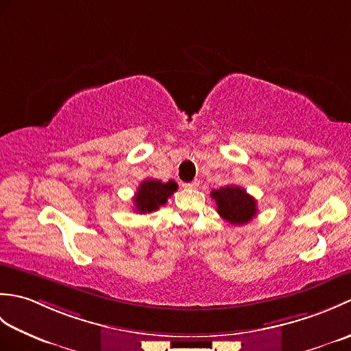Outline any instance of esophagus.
Instances as JSON below:
<instances>
[{"mask_svg": "<svg viewBox=\"0 0 351 351\" xmlns=\"http://www.w3.org/2000/svg\"><path fill=\"white\" fill-rule=\"evenodd\" d=\"M182 187L187 189V190H195V189L199 187V181L195 180V181H191V182H185V184H182Z\"/></svg>", "mask_w": 351, "mask_h": 351, "instance_id": "1", "label": "esophagus"}]
</instances>
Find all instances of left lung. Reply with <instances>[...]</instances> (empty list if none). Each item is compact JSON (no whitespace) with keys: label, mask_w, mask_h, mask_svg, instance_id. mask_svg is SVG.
Masks as SVG:
<instances>
[{"label":"left lung","mask_w":351,"mask_h":351,"mask_svg":"<svg viewBox=\"0 0 351 351\" xmlns=\"http://www.w3.org/2000/svg\"><path fill=\"white\" fill-rule=\"evenodd\" d=\"M211 197L217 204L220 217L230 225H245L256 215V200L238 185H226L211 191Z\"/></svg>","instance_id":"left-lung-1"}]
</instances>
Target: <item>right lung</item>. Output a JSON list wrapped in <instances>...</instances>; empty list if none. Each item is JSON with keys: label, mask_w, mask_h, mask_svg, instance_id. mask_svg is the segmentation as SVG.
Wrapping results in <instances>:
<instances>
[{"label": "right lung", "mask_w": 351, "mask_h": 351, "mask_svg": "<svg viewBox=\"0 0 351 351\" xmlns=\"http://www.w3.org/2000/svg\"><path fill=\"white\" fill-rule=\"evenodd\" d=\"M178 190L175 181L161 182L160 180H145L138 185L137 193L134 195V211L138 214H149L158 210L161 205Z\"/></svg>", "instance_id": "obj_1"}]
</instances>
